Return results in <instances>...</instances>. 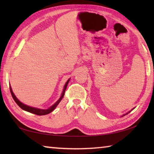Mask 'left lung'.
I'll use <instances>...</instances> for the list:
<instances>
[{
  "label": "left lung",
  "mask_w": 154,
  "mask_h": 154,
  "mask_svg": "<svg viewBox=\"0 0 154 154\" xmlns=\"http://www.w3.org/2000/svg\"><path fill=\"white\" fill-rule=\"evenodd\" d=\"M133 109H132V110H133ZM130 112H131V110H130V111H129V112H127V113H126V114H123V115H122V116H125V115H126V114H128V113H130Z\"/></svg>",
  "instance_id": "8db88e82"
}]
</instances>
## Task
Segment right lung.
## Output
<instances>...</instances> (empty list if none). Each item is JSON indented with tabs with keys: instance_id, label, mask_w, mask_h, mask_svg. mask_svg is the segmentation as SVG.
Here are the masks:
<instances>
[{
	"instance_id": "right-lung-1",
	"label": "right lung",
	"mask_w": 154,
	"mask_h": 154,
	"mask_svg": "<svg viewBox=\"0 0 154 154\" xmlns=\"http://www.w3.org/2000/svg\"><path fill=\"white\" fill-rule=\"evenodd\" d=\"M69 79L66 83H65V86H64V89L63 90V92H62V94L61 95L60 97V99H58V100L57 101L56 103H55V104H54L53 105L51 106L49 109H37V108H34V107H32V106H28V105H26V104H23L22 103H21L20 101L17 98H16V97L14 95V93L12 92V88L11 87H10V91H11V94H12V97L13 98V99L14 100V101L16 102V103L18 104V105L21 108V109L22 110H26L27 111V112H29L30 113H33V114H36V115H40V116H42V115H45V114H48L49 113L51 112L52 111H53L55 108H56V106L58 105L59 103H60L61 102V99H63V97L64 96V94H65V90H66L67 89V84L69 83Z\"/></svg>"
}]
</instances>
